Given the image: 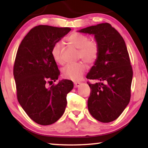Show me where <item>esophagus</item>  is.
Segmentation results:
<instances>
[{"mask_svg": "<svg viewBox=\"0 0 148 148\" xmlns=\"http://www.w3.org/2000/svg\"><path fill=\"white\" fill-rule=\"evenodd\" d=\"M80 85H81V83H79V82H75L74 83V87H76V88H77V87H78Z\"/></svg>", "mask_w": 148, "mask_h": 148, "instance_id": "34e87169", "label": "esophagus"}]
</instances>
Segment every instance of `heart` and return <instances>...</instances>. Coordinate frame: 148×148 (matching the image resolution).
<instances>
[{
    "mask_svg": "<svg viewBox=\"0 0 148 148\" xmlns=\"http://www.w3.org/2000/svg\"><path fill=\"white\" fill-rule=\"evenodd\" d=\"M66 40L72 46L79 49V58H82L88 63H92L98 59L100 48L99 44L96 41L89 40V38L87 36L78 32H72L67 37ZM62 48L63 44L59 42L55 44L51 49L52 57L54 61L59 64L64 63L62 58ZM86 64L82 61L68 64L62 69V76L74 81L79 80L86 72Z\"/></svg>",
    "mask_w": 148,
    "mask_h": 148,
    "instance_id": "heart-1",
    "label": "heart"
}]
</instances>
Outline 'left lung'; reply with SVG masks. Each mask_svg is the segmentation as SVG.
Listing matches in <instances>:
<instances>
[{
	"label": "left lung",
	"instance_id": "1",
	"mask_svg": "<svg viewBox=\"0 0 148 148\" xmlns=\"http://www.w3.org/2000/svg\"><path fill=\"white\" fill-rule=\"evenodd\" d=\"M78 32L94 35L100 48L98 59L86 76L98 81L94 84L88 83L91 89L87 102L89 112L99 121H113L131 99L132 69L126 44L117 30L108 23Z\"/></svg>",
	"mask_w": 148,
	"mask_h": 148
}]
</instances>
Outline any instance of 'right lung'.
Segmentation results:
<instances>
[{
	"label": "right lung",
	"mask_w": 148,
	"mask_h": 148,
	"mask_svg": "<svg viewBox=\"0 0 148 148\" xmlns=\"http://www.w3.org/2000/svg\"><path fill=\"white\" fill-rule=\"evenodd\" d=\"M38 25L32 28L20 44L14 66L19 103L36 123L49 125L56 122L66 108V95L73 82L62 79L47 88L46 84L58 79L60 72L51 55L53 45L71 31Z\"/></svg>",
	"instance_id": "add662e5"
}]
</instances>
